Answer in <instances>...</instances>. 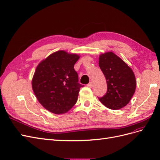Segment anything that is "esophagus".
I'll return each instance as SVG.
<instances>
[{
	"instance_id": "obj_1",
	"label": "esophagus",
	"mask_w": 160,
	"mask_h": 160,
	"mask_svg": "<svg viewBox=\"0 0 160 160\" xmlns=\"http://www.w3.org/2000/svg\"><path fill=\"white\" fill-rule=\"evenodd\" d=\"M87 86H88V87H90V88H92V86H93V83L92 82H89V84H87Z\"/></svg>"
}]
</instances>
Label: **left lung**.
<instances>
[{"mask_svg": "<svg viewBox=\"0 0 160 160\" xmlns=\"http://www.w3.org/2000/svg\"><path fill=\"white\" fill-rule=\"evenodd\" d=\"M98 63L107 84V92L98 98L99 100L112 110L125 107L135 92L137 83L133 71L112 52L100 54Z\"/></svg>", "mask_w": 160, "mask_h": 160, "instance_id": "left-lung-1", "label": "left lung"}]
</instances>
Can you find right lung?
<instances>
[{"label":"right lung","mask_w":160,"mask_h":160,"mask_svg":"<svg viewBox=\"0 0 160 160\" xmlns=\"http://www.w3.org/2000/svg\"><path fill=\"white\" fill-rule=\"evenodd\" d=\"M76 53L60 50L39 62L31 81L32 88L39 102L57 115L69 111L77 102L84 85L78 83L74 66L79 60Z\"/></svg>","instance_id":"add662e5"}]
</instances>
